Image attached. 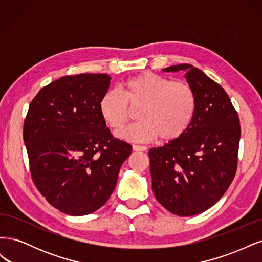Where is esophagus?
Masks as SVG:
<instances>
[{"label": "esophagus", "mask_w": 262, "mask_h": 262, "mask_svg": "<svg viewBox=\"0 0 262 262\" xmlns=\"http://www.w3.org/2000/svg\"><path fill=\"white\" fill-rule=\"evenodd\" d=\"M132 148L133 150H136V152H144V150L147 149V147L144 145H133Z\"/></svg>", "instance_id": "34e87169"}]
</instances>
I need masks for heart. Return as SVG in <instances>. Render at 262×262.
Returning <instances> with one entry per match:
<instances>
[{"label": "heart", "mask_w": 262, "mask_h": 262, "mask_svg": "<svg viewBox=\"0 0 262 262\" xmlns=\"http://www.w3.org/2000/svg\"><path fill=\"white\" fill-rule=\"evenodd\" d=\"M120 91L105 92L98 102L100 117L114 130L121 129L130 120L132 109H140L141 121L119 131L117 136L120 139L147 142L160 137L165 142L173 141L193 120L195 94L185 82H172L146 72L125 80Z\"/></svg>", "instance_id": "1"}]
</instances>
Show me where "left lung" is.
Returning a JSON list of instances; mask_svg holds the SVG:
<instances>
[{
    "instance_id": "left-lung-1",
    "label": "left lung",
    "mask_w": 262,
    "mask_h": 262,
    "mask_svg": "<svg viewBox=\"0 0 262 262\" xmlns=\"http://www.w3.org/2000/svg\"><path fill=\"white\" fill-rule=\"evenodd\" d=\"M184 72L196 98L193 120L182 136L152 147V188L170 213L192 216L215 204L235 177L241 139L239 118L223 87L190 64L163 69Z\"/></svg>"
}]
</instances>
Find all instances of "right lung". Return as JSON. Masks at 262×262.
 <instances>
[{"label":"right lung","instance_id":"right-lung-1","mask_svg":"<svg viewBox=\"0 0 262 262\" xmlns=\"http://www.w3.org/2000/svg\"><path fill=\"white\" fill-rule=\"evenodd\" d=\"M112 77L63 76L39 91L30 102L23 137L31 177L52 207L73 216L104 205L132 152L114 139L98 110Z\"/></svg>","mask_w":262,"mask_h":262}]
</instances>
